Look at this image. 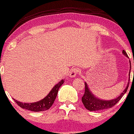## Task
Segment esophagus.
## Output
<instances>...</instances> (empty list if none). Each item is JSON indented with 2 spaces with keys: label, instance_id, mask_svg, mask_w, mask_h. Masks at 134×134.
Here are the masks:
<instances>
[{
  "label": "esophagus",
  "instance_id": "1",
  "mask_svg": "<svg viewBox=\"0 0 134 134\" xmlns=\"http://www.w3.org/2000/svg\"><path fill=\"white\" fill-rule=\"evenodd\" d=\"M79 72V69L77 67H73L72 68V69L70 70V72H69V76L71 77H74L76 76V74H78V72Z\"/></svg>",
  "mask_w": 134,
  "mask_h": 134
}]
</instances>
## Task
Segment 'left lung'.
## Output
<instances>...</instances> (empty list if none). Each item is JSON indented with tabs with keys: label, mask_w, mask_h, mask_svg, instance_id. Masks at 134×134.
Masks as SVG:
<instances>
[{
	"label": "left lung",
	"mask_w": 134,
	"mask_h": 134,
	"mask_svg": "<svg viewBox=\"0 0 134 134\" xmlns=\"http://www.w3.org/2000/svg\"><path fill=\"white\" fill-rule=\"evenodd\" d=\"M123 53L124 54L126 57H128V55L125 50H123ZM130 69H131V63L130 61ZM134 74V72H133ZM130 80V79H129ZM85 93L82 97V102H83V105H85V108L86 109L89 110V111H100V110H104L113 108V106L116 105L118 102L120 101V100L122 98V97L124 95V94L127 92L128 88L129 86V83L128 84L127 86L126 87L125 90L123 91V93H121V95L118 97L115 98V99L111 100H102L98 99L96 98L95 96L90 92L89 90L88 87L87 86L86 83H85Z\"/></svg>",
	"instance_id": "obj_1"
}]
</instances>
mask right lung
I'll return each instance as SVG.
<instances>
[{
    "label": "right lung",
    "instance_id": "right-lung-1",
    "mask_svg": "<svg viewBox=\"0 0 134 134\" xmlns=\"http://www.w3.org/2000/svg\"><path fill=\"white\" fill-rule=\"evenodd\" d=\"M64 79L60 81L59 83L55 85L51 92L48 93V95L39 102L33 103H23L17 101L16 100L13 99L18 105L21 108L25 109L30 110L34 112H39V111H44L49 109L52 106L53 104L55 102V100L57 96L59 88L64 83Z\"/></svg>",
    "mask_w": 134,
    "mask_h": 134
}]
</instances>
